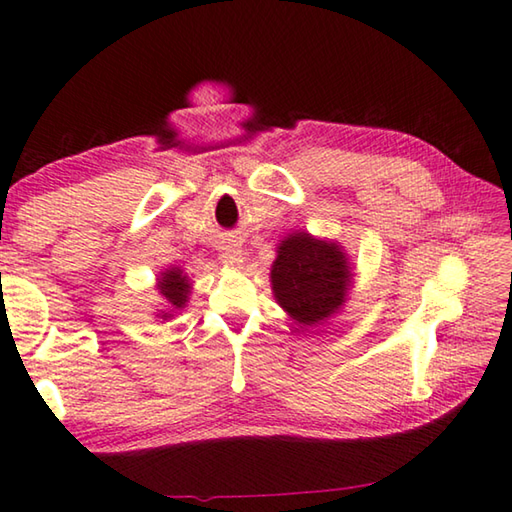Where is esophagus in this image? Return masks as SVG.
I'll return each mask as SVG.
<instances>
[{"label":"esophagus","instance_id":"esophagus-1","mask_svg":"<svg viewBox=\"0 0 512 512\" xmlns=\"http://www.w3.org/2000/svg\"><path fill=\"white\" fill-rule=\"evenodd\" d=\"M221 259L230 266H239L243 262V250L237 243H227V246L221 248Z\"/></svg>","mask_w":512,"mask_h":512}]
</instances>
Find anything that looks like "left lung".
I'll use <instances>...</instances> for the list:
<instances>
[{
  "mask_svg": "<svg viewBox=\"0 0 512 512\" xmlns=\"http://www.w3.org/2000/svg\"><path fill=\"white\" fill-rule=\"evenodd\" d=\"M278 303L303 326H312L339 310L351 273L335 243L316 241L298 232L280 243L271 269Z\"/></svg>",
  "mask_w": 512,
  "mask_h": 512,
  "instance_id": "8db88e82",
  "label": "left lung"
}]
</instances>
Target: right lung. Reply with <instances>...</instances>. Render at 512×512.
<instances>
[{"label": "right lung", "mask_w": 512, "mask_h": 512, "mask_svg": "<svg viewBox=\"0 0 512 512\" xmlns=\"http://www.w3.org/2000/svg\"><path fill=\"white\" fill-rule=\"evenodd\" d=\"M159 289L170 305L184 307L186 294H189V282H186V275H182L180 269L166 271L164 278L159 280Z\"/></svg>", "instance_id": "obj_1"}]
</instances>
